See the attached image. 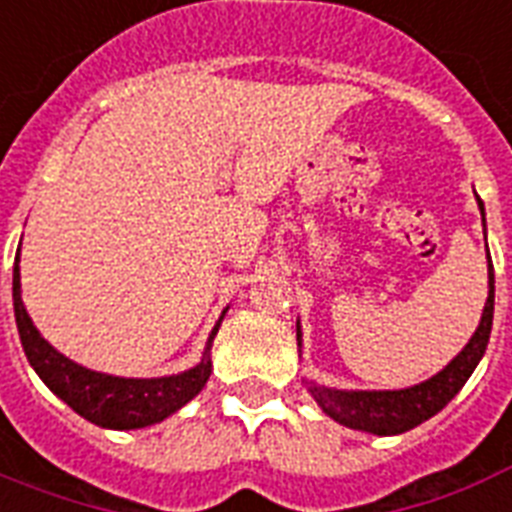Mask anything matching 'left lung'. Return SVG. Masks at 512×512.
<instances>
[{
	"label": "left lung",
	"instance_id": "8db88e82",
	"mask_svg": "<svg viewBox=\"0 0 512 512\" xmlns=\"http://www.w3.org/2000/svg\"><path fill=\"white\" fill-rule=\"evenodd\" d=\"M478 208H481V222H484V203L476 195ZM489 253V248H486ZM494 317V272L489 261V296H486L484 314L478 322L476 333L465 343V349L457 354L452 362L433 378L423 380L418 386L399 388V391H338V388H325L317 383H309V394L320 404L322 412L330 415L335 423L354 428V431L378 433V436H396L415 428L433 418L436 412L444 410L465 380L473 375L476 365L481 362L492 333ZM296 338L301 346V325H296Z\"/></svg>",
	"mask_w": 512,
	"mask_h": 512
}]
</instances>
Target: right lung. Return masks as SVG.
Wrapping results in <instances>:
<instances>
[{
	"label": "right lung",
	"mask_w": 512,
	"mask_h": 512,
	"mask_svg": "<svg viewBox=\"0 0 512 512\" xmlns=\"http://www.w3.org/2000/svg\"><path fill=\"white\" fill-rule=\"evenodd\" d=\"M20 248L15 253V267H12V306H15V322H18L20 343L26 351L28 362L36 370V375L47 383V388L55 396H60L73 412L102 428H116V431H132V428H145V425L161 423L169 415L185 407L192 396L200 394L211 375V343L219 333V325L224 320V312L219 322L208 335L206 351L198 365L179 375H166V378H118V375H105L87 367L76 365L60 351L52 349L36 330V325L28 317L23 298H20Z\"/></svg>",
	"instance_id": "1"
}]
</instances>
